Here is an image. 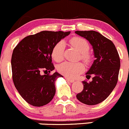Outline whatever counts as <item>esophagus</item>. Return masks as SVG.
Here are the masks:
<instances>
[{
    "instance_id": "1",
    "label": "esophagus",
    "mask_w": 129,
    "mask_h": 129,
    "mask_svg": "<svg viewBox=\"0 0 129 129\" xmlns=\"http://www.w3.org/2000/svg\"><path fill=\"white\" fill-rule=\"evenodd\" d=\"M66 80H67V81L69 82H71V83L74 82H75V80H73V79H70V78H69V77H66Z\"/></svg>"
}]
</instances>
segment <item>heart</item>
<instances>
[{"label":"heart","mask_w":129,"mask_h":129,"mask_svg":"<svg viewBox=\"0 0 129 129\" xmlns=\"http://www.w3.org/2000/svg\"><path fill=\"white\" fill-rule=\"evenodd\" d=\"M70 43L74 48L80 53V58L85 63H89L91 55L88 53L90 49L89 44L86 40L80 37H75L70 40ZM65 42L62 40L57 42L52 50V57L56 62H60L63 58ZM57 70L62 75L70 78H75L84 70V66L80 62H65L57 67Z\"/></svg>","instance_id":"heart-1"}]
</instances>
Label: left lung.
<instances>
[{"instance_id": "left-lung-1", "label": "left lung", "mask_w": 129, "mask_h": 129, "mask_svg": "<svg viewBox=\"0 0 129 129\" xmlns=\"http://www.w3.org/2000/svg\"><path fill=\"white\" fill-rule=\"evenodd\" d=\"M92 45L94 60L86 77H93L91 82L83 81L84 89L77 94V99L86 105L98 104L106 99L118 81L120 67V57L114 43L94 30L75 31Z\"/></svg>"}]
</instances>
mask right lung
Listing matches in <instances>:
<instances>
[{
	"label": "right lung",
	"mask_w": 129,
	"mask_h": 129,
	"mask_svg": "<svg viewBox=\"0 0 129 129\" xmlns=\"http://www.w3.org/2000/svg\"><path fill=\"white\" fill-rule=\"evenodd\" d=\"M70 33L42 31L25 37L14 48L11 59L13 82L29 104L41 107L54 98L55 80L63 76L57 72L49 74L55 69L52 63V50ZM42 72L46 75H42Z\"/></svg>",
	"instance_id": "add662e5"
}]
</instances>
